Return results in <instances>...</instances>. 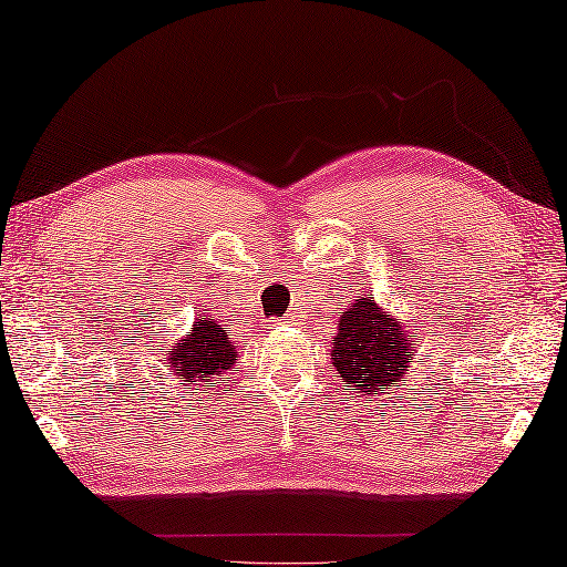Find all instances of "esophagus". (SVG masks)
Listing matches in <instances>:
<instances>
[{"label":"esophagus","instance_id":"obj_1","mask_svg":"<svg viewBox=\"0 0 567 567\" xmlns=\"http://www.w3.org/2000/svg\"><path fill=\"white\" fill-rule=\"evenodd\" d=\"M274 323H289V321H286V319H284V317H281V319H276V321H274Z\"/></svg>","mask_w":567,"mask_h":567}]
</instances>
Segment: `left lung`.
I'll use <instances>...</instances> for the list:
<instances>
[{"instance_id":"8db88e82","label":"left lung","mask_w":567,"mask_h":567,"mask_svg":"<svg viewBox=\"0 0 567 567\" xmlns=\"http://www.w3.org/2000/svg\"><path fill=\"white\" fill-rule=\"evenodd\" d=\"M414 347L410 333H402L392 313L374 303V296L357 299L351 309L341 311L339 331L331 339V359L337 374L357 394L371 402L374 394H386L394 384H404Z\"/></svg>"}]
</instances>
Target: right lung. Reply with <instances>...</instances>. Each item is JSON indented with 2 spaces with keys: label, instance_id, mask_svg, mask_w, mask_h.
Here are the masks:
<instances>
[{
  "label": "right lung",
  "instance_id": "add662e5",
  "mask_svg": "<svg viewBox=\"0 0 567 567\" xmlns=\"http://www.w3.org/2000/svg\"><path fill=\"white\" fill-rule=\"evenodd\" d=\"M236 361V347L228 331L213 319H198L178 347L168 351V364L183 382H213Z\"/></svg>",
  "mask_w": 567,
  "mask_h": 567
}]
</instances>
